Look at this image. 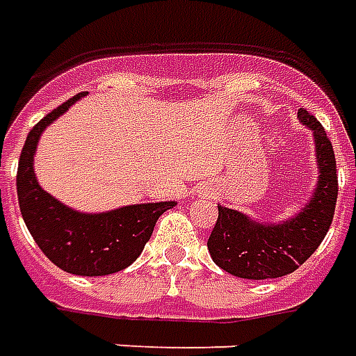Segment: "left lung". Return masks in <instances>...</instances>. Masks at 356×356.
<instances>
[{
  "label": "left lung",
  "instance_id": "obj_1",
  "mask_svg": "<svg viewBox=\"0 0 356 356\" xmlns=\"http://www.w3.org/2000/svg\"><path fill=\"white\" fill-rule=\"evenodd\" d=\"M301 124L311 129L318 179L311 198L286 221L265 223L238 209L217 206L219 217L208 240L217 267L229 275L265 280L293 273L314 254L326 236L337 200L336 156L321 122L299 108Z\"/></svg>",
  "mask_w": 356,
  "mask_h": 356
}]
</instances>
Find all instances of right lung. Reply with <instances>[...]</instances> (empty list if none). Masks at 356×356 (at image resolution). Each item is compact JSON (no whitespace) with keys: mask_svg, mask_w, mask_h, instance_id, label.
<instances>
[{"mask_svg":"<svg viewBox=\"0 0 356 356\" xmlns=\"http://www.w3.org/2000/svg\"><path fill=\"white\" fill-rule=\"evenodd\" d=\"M88 93H80L34 125L22 147L17 194L22 219L35 244L58 268L78 276H106L129 267L143 252L158 217L177 202H147L86 213L45 193L34 173V156L45 127Z\"/></svg>","mask_w":356,"mask_h":356,"instance_id":"obj_1","label":"right lung"}]
</instances>
